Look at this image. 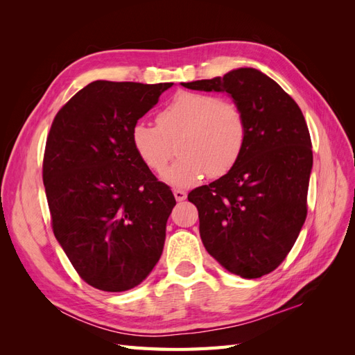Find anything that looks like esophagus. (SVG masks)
Listing matches in <instances>:
<instances>
[{"instance_id":"1","label":"esophagus","mask_w":355,"mask_h":355,"mask_svg":"<svg viewBox=\"0 0 355 355\" xmlns=\"http://www.w3.org/2000/svg\"><path fill=\"white\" fill-rule=\"evenodd\" d=\"M173 196L176 201H184L187 198V192L184 189H173Z\"/></svg>"}]
</instances>
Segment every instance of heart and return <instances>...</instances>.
<instances>
[{"label": "heart", "mask_w": 355, "mask_h": 355, "mask_svg": "<svg viewBox=\"0 0 355 355\" xmlns=\"http://www.w3.org/2000/svg\"><path fill=\"white\" fill-rule=\"evenodd\" d=\"M157 124L137 121L132 144L137 157L153 171L164 170L176 153L180 157L163 180L188 188L206 175L219 178L235 166L245 144L247 127L241 110L216 96L179 92L157 115Z\"/></svg>", "instance_id": "1"}]
</instances>
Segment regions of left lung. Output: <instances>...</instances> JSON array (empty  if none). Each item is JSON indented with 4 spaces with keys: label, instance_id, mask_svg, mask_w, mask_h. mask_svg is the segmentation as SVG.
<instances>
[{
    "label": "left lung",
    "instance_id": "obj_1",
    "mask_svg": "<svg viewBox=\"0 0 355 355\" xmlns=\"http://www.w3.org/2000/svg\"><path fill=\"white\" fill-rule=\"evenodd\" d=\"M182 85L227 93L247 127L235 166L188 196L198 209L201 241L235 275L270 274L292 250L306 218L313 151L304 114L280 85L254 68Z\"/></svg>",
    "mask_w": 355,
    "mask_h": 355
}]
</instances>
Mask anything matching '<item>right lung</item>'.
I'll return each mask as SVG.
<instances>
[{
	"label": "right lung",
	"instance_id": "add662e5",
	"mask_svg": "<svg viewBox=\"0 0 355 355\" xmlns=\"http://www.w3.org/2000/svg\"><path fill=\"white\" fill-rule=\"evenodd\" d=\"M173 83L93 81L55 116L42 180L53 232L75 271L103 292H124L163 253L176 200L132 144V128Z\"/></svg>",
	"mask_w": 355,
	"mask_h": 355
}]
</instances>
